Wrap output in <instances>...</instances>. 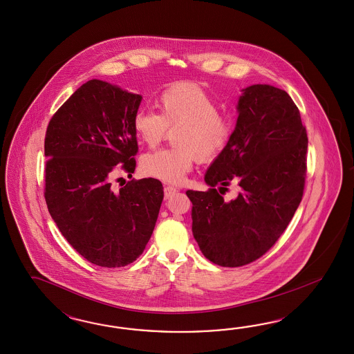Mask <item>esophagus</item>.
Listing matches in <instances>:
<instances>
[{
  "mask_svg": "<svg viewBox=\"0 0 354 354\" xmlns=\"http://www.w3.org/2000/svg\"><path fill=\"white\" fill-rule=\"evenodd\" d=\"M175 192H178V188H175L172 185H166L165 187V198H169Z\"/></svg>",
  "mask_w": 354,
  "mask_h": 354,
  "instance_id": "34e87169",
  "label": "esophagus"
}]
</instances>
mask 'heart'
I'll use <instances>...</instances> for the list:
<instances>
[{"label": "heart", "mask_w": 354, "mask_h": 354, "mask_svg": "<svg viewBox=\"0 0 354 354\" xmlns=\"http://www.w3.org/2000/svg\"><path fill=\"white\" fill-rule=\"evenodd\" d=\"M157 104L160 113L136 110L132 129L145 145L154 148L165 139L169 129L178 127L174 132L178 147L145 154L141 169L162 182L180 184L197 157L201 162L213 161L225 151L234 133V120L218 109V100L210 91L192 82L166 86Z\"/></svg>", "instance_id": "obj_1"}]
</instances>
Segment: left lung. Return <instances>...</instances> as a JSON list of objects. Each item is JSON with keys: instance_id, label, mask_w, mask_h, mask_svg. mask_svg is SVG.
I'll return each instance as SVG.
<instances>
[{"instance_id": "1", "label": "left lung", "mask_w": 354, "mask_h": 354, "mask_svg": "<svg viewBox=\"0 0 354 354\" xmlns=\"http://www.w3.org/2000/svg\"><path fill=\"white\" fill-rule=\"evenodd\" d=\"M231 141L205 175V192L187 191L192 232L215 265L240 268L272 247L297 210L306 178L308 135L299 107L275 86L243 89ZM235 182L241 192L221 196Z\"/></svg>"}]
</instances>
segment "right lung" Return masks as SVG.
I'll return each mask as SVG.
<instances>
[{
  "label": "right lung",
  "mask_w": 354,
  "mask_h": 354,
  "mask_svg": "<svg viewBox=\"0 0 354 354\" xmlns=\"http://www.w3.org/2000/svg\"><path fill=\"white\" fill-rule=\"evenodd\" d=\"M142 97L102 80L77 88L50 119L44 150L48 210L68 244L101 268L136 261L153 234L162 183L129 180L114 189L118 169L135 171L138 140L132 117Z\"/></svg>",
  "instance_id": "obj_1"
}]
</instances>
